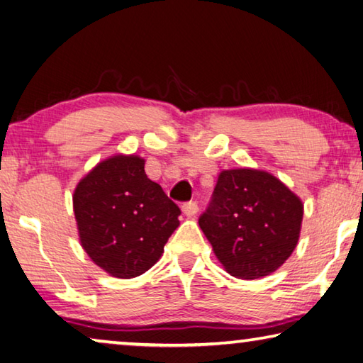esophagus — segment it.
Segmentation results:
<instances>
[{"instance_id": "1", "label": "esophagus", "mask_w": 363, "mask_h": 363, "mask_svg": "<svg viewBox=\"0 0 363 363\" xmlns=\"http://www.w3.org/2000/svg\"><path fill=\"white\" fill-rule=\"evenodd\" d=\"M182 213L186 214L187 218L195 216V214L199 213V205H196V201H189V203H184L182 205Z\"/></svg>"}]
</instances>
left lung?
Masks as SVG:
<instances>
[{
	"label": "left lung",
	"instance_id": "left-lung-1",
	"mask_svg": "<svg viewBox=\"0 0 363 363\" xmlns=\"http://www.w3.org/2000/svg\"><path fill=\"white\" fill-rule=\"evenodd\" d=\"M303 214V201L277 177L237 168L220 171L199 224L227 272L255 280L275 272L291 256Z\"/></svg>",
	"mask_w": 363,
	"mask_h": 363
}]
</instances>
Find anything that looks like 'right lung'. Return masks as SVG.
I'll return each mask as SVG.
<instances>
[{
	"label": "right lung",
	"mask_w": 363,
	"mask_h": 363,
	"mask_svg": "<svg viewBox=\"0 0 363 363\" xmlns=\"http://www.w3.org/2000/svg\"><path fill=\"white\" fill-rule=\"evenodd\" d=\"M138 155L108 157L73 192L79 243L96 266L116 279L144 274L163 255L179 206L144 169Z\"/></svg>",
	"instance_id": "right-lung-1"
}]
</instances>
